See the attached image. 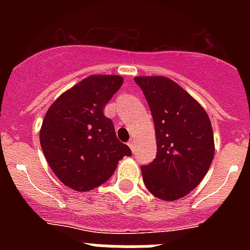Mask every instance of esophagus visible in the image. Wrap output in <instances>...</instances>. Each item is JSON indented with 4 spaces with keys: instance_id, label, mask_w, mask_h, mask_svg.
<instances>
[{
    "instance_id": "obj_1",
    "label": "esophagus",
    "mask_w": 250,
    "mask_h": 250,
    "mask_svg": "<svg viewBox=\"0 0 250 250\" xmlns=\"http://www.w3.org/2000/svg\"><path fill=\"white\" fill-rule=\"evenodd\" d=\"M127 145H129V147L132 150V151L135 150V140H134V139H131V140L127 143Z\"/></svg>"
}]
</instances>
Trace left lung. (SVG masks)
Here are the masks:
<instances>
[{
    "label": "left lung",
    "instance_id": "1",
    "mask_svg": "<svg viewBox=\"0 0 250 250\" xmlns=\"http://www.w3.org/2000/svg\"><path fill=\"white\" fill-rule=\"evenodd\" d=\"M155 125L156 158L141 167L145 187L161 200H178L200 184L214 158L210 119L195 99L165 76H136Z\"/></svg>",
    "mask_w": 250,
    "mask_h": 250
}]
</instances>
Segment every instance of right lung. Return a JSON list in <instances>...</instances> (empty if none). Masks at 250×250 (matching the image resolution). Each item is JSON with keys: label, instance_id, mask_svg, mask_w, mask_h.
<instances>
[{"label": "right lung", "instance_id": "add662e5", "mask_svg": "<svg viewBox=\"0 0 250 250\" xmlns=\"http://www.w3.org/2000/svg\"><path fill=\"white\" fill-rule=\"evenodd\" d=\"M123 81L119 75H91L60 95L46 112L41 147L55 175L74 190L104 184L119 160L131 155L103 112Z\"/></svg>", "mask_w": 250, "mask_h": 250}]
</instances>
